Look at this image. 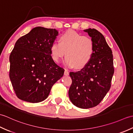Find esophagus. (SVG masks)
<instances>
[{
	"label": "esophagus",
	"instance_id": "34e87169",
	"mask_svg": "<svg viewBox=\"0 0 133 133\" xmlns=\"http://www.w3.org/2000/svg\"><path fill=\"white\" fill-rule=\"evenodd\" d=\"M64 74L65 75H66V76H67V75H69V71H68V70L65 69V70H64Z\"/></svg>",
	"mask_w": 133,
	"mask_h": 133
}]
</instances>
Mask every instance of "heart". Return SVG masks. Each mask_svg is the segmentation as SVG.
Segmentation results:
<instances>
[{
	"label": "heart",
	"instance_id": "1",
	"mask_svg": "<svg viewBox=\"0 0 133 133\" xmlns=\"http://www.w3.org/2000/svg\"><path fill=\"white\" fill-rule=\"evenodd\" d=\"M95 44L91 38L83 36L72 30L60 36V42L54 41L50 46L51 54L55 62H59L66 54L64 61L68 67L81 69L89 63L94 52Z\"/></svg>",
	"mask_w": 133,
	"mask_h": 133
}]
</instances>
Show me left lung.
<instances>
[{"label": "left lung", "instance_id": "1", "mask_svg": "<svg viewBox=\"0 0 133 133\" xmlns=\"http://www.w3.org/2000/svg\"><path fill=\"white\" fill-rule=\"evenodd\" d=\"M83 31L94 41V52L82 69L70 72L72 83L69 96L75 106L89 109L97 106L109 91L114 69L112 51L104 36L94 29Z\"/></svg>", "mask_w": 133, "mask_h": 133}]
</instances>
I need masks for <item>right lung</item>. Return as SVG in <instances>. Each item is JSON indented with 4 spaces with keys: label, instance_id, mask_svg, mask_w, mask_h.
I'll use <instances>...</instances> for the list:
<instances>
[{
    "label": "right lung",
    "instance_id": "obj_1",
    "mask_svg": "<svg viewBox=\"0 0 133 133\" xmlns=\"http://www.w3.org/2000/svg\"><path fill=\"white\" fill-rule=\"evenodd\" d=\"M58 31L42 27L34 28L20 38L10 55V79L20 99L31 103L43 101L64 70L52 58L50 46Z\"/></svg>",
    "mask_w": 133,
    "mask_h": 133
}]
</instances>
